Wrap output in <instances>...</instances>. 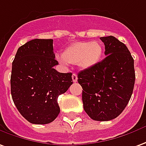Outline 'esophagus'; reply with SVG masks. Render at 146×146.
Instances as JSON below:
<instances>
[{
    "instance_id": "obj_1",
    "label": "esophagus",
    "mask_w": 146,
    "mask_h": 146,
    "mask_svg": "<svg viewBox=\"0 0 146 146\" xmlns=\"http://www.w3.org/2000/svg\"><path fill=\"white\" fill-rule=\"evenodd\" d=\"M72 79H73V82H76L77 81V75L76 73H73L72 75Z\"/></svg>"
}]
</instances>
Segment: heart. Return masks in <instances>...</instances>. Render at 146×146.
<instances>
[{
  "label": "heart",
  "mask_w": 146,
  "mask_h": 146,
  "mask_svg": "<svg viewBox=\"0 0 146 146\" xmlns=\"http://www.w3.org/2000/svg\"><path fill=\"white\" fill-rule=\"evenodd\" d=\"M103 53V46L99 42H77L67 47L58 59L64 64H76L80 69L87 70L100 62Z\"/></svg>",
  "instance_id": "heart-1"
}]
</instances>
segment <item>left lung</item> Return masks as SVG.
<instances>
[{
	"mask_svg": "<svg viewBox=\"0 0 146 146\" xmlns=\"http://www.w3.org/2000/svg\"><path fill=\"white\" fill-rule=\"evenodd\" d=\"M103 61L82 70L77 81L83 88L84 109L91 119L109 121L123 112L133 93L135 72L133 58L126 46L114 36L101 37Z\"/></svg>",
	"mask_w": 146,
	"mask_h": 146,
	"instance_id": "8db88e82",
	"label": "left lung"
}]
</instances>
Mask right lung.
Listing matches in <instances>:
<instances>
[{"label": "right lung", "mask_w": 146, "mask_h": 146, "mask_svg": "<svg viewBox=\"0 0 146 146\" xmlns=\"http://www.w3.org/2000/svg\"><path fill=\"white\" fill-rule=\"evenodd\" d=\"M53 39L35 38L21 46L13 60L11 94L16 108L33 124H47L60 113L58 97L73 84L72 73L54 69Z\"/></svg>", "instance_id": "1"}]
</instances>
